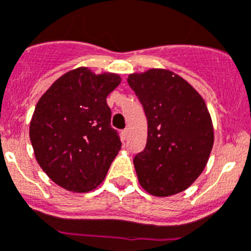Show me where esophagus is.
I'll list each match as a JSON object with an SVG mask.
<instances>
[{
	"label": "esophagus",
	"mask_w": 251,
	"mask_h": 251,
	"mask_svg": "<svg viewBox=\"0 0 251 251\" xmlns=\"http://www.w3.org/2000/svg\"><path fill=\"white\" fill-rule=\"evenodd\" d=\"M122 137H123L124 141L127 139V137H128V128H126V129L122 130Z\"/></svg>",
	"instance_id": "obj_1"
}]
</instances>
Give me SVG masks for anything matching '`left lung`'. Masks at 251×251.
Segmentation results:
<instances>
[{"instance_id":"left-lung-1","label":"left lung","mask_w":251,"mask_h":251,"mask_svg":"<svg viewBox=\"0 0 251 251\" xmlns=\"http://www.w3.org/2000/svg\"><path fill=\"white\" fill-rule=\"evenodd\" d=\"M127 80L148 121L146 148L133 159L138 180L157 197L183 192L201 176L214 143L205 102L169 71L134 73Z\"/></svg>"}]
</instances>
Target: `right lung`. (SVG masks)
Wrapping results in <instances>:
<instances>
[{
  "label": "right lung",
  "instance_id": "right-lung-1",
  "mask_svg": "<svg viewBox=\"0 0 251 251\" xmlns=\"http://www.w3.org/2000/svg\"><path fill=\"white\" fill-rule=\"evenodd\" d=\"M118 75L77 68L54 82L38 100L29 126L34 155L45 173L71 192L100 185L122 147L110 126L107 97Z\"/></svg>",
  "mask_w": 251,
  "mask_h": 251
}]
</instances>
